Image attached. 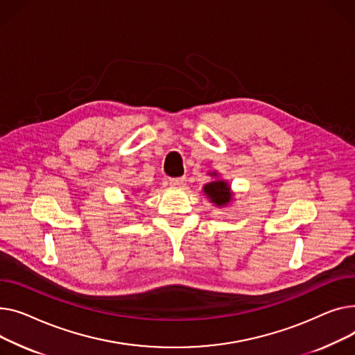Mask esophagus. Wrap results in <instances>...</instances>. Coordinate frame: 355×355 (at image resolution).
<instances>
[{
  "label": "esophagus",
  "mask_w": 355,
  "mask_h": 355,
  "mask_svg": "<svg viewBox=\"0 0 355 355\" xmlns=\"http://www.w3.org/2000/svg\"><path fill=\"white\" fill-rule=\"evenodd\" d=\"M169 184H171L172 187H184V184H186V179H184V178L171 179V180H169Z\"/></svg>",
  "instance_id": "obj_1"
}]
</instances>
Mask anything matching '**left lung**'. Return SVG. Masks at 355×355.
<instances>
[{"label":"left lung","instance_id":"8db88e82","mask_svg":"<svg viewBox=\"0 0 355 355\" xmlns=\"http://www.w3.org/2000/svg\"><path fill=\"white\" fill-rule=\"evenodd\" d=\"M215 180L203 184L202 192L203 195L209 199L211 203L216 205V207H226L229 203L234 200V192L231 189V184H229L225 179H220L218 172H209Z\"/></svg>","mask_w":355,"mask_h":355}]
</instances>
